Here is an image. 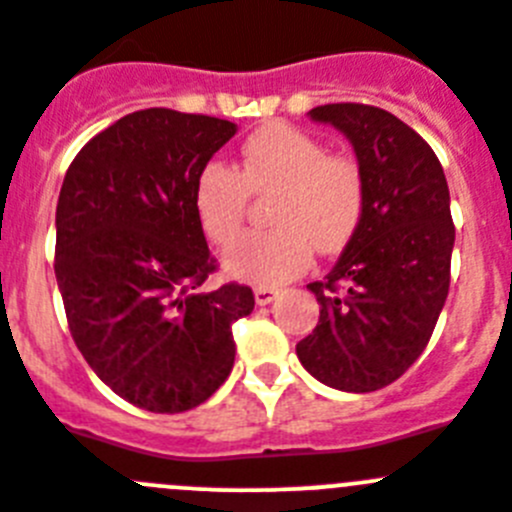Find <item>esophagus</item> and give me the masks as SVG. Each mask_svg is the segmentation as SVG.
Returning a JSON list of instances; mask_svg holds the SVG:
<instances>
[{
    "mask_svg": "<svg viewBox=\"0 0 512 512\" xmlns=\"http://www.w3.org/2000/svg\"><path fill=\"white\" fill-rule=\"evenodd\" d=\"M278 296H280L278 288H267V285H260V288H255L257 306H267V303H273Z\"/></svg>",
    "mask_w": 512,
    "mask_h": 512,
    "instance_id": "esophagus-1",
    "label": "esophagus"
}]
</instances>
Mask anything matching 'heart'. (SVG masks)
Here are the masks:
<instances>
[{"label":"heart","instance_id":"1","mask_svg":"<svg viewBox=\"0 0 512 512\" xmlns=\"http://www.w3.org/2000/svg\"><path fill=\"white\" fill-rule=\"evenodd\" d=\"M267 224L224 252V270L255 285H280L311 265L313 247L342 250L365 211V181L357 160L329 153L324 140L267 124L242 145L237 165L211 160L193 186V209L206 237L227 245L245 224L250 193H270Z\"/></svg>","mask_w":512,"mask_h":512}]
</instances>
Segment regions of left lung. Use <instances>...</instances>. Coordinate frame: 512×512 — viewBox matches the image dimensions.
Returning a JSON list of instances; mask_svg holds the SVG:
<instances>
[{
  "instance_id": "8db88e82",
  "label": "left lung",
  "mask_w": 512,
  "mask_h": 512,
  "mask_svg": "<svg viewBox=\"0 0 512 512\" xmlns=\"http://www.w3.org/2000/svg\"><path fill=\"white\" fill-rule=\"evenodd\" d=\"M308 114L352 142L365 211L334 270L308 283L321 313L296 354L329 388L372 393L421 357L449 296V186L434 150L395 114L352 101Z\"/></svg>"
}]
</instances>
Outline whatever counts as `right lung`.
<instances>
[{
    "instance_id": "right-lung-1",
    "label": "right lung",
    "mask_w": 512,
    "mask_h": 512,
    "mask_svg": "<svg viewBox=\"0 0 512 512\" xmlns=\"http://www.w3.org/2000/svg\"><path fill=\"white\" fill-rule=\"evenodd\" d=\"M237 124L142 109L91 137L55 209V280L78 352L104 385L153 413H183L222 388L232 324L252 288L196 293L216 270L193 186Z\"/></svg>"
}]
</instances>
